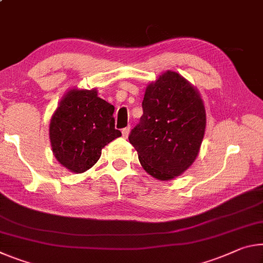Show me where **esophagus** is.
Wrapping results in <instances>:
<instances>
[{
    "mask_svg": "<svg viewBox=\"0 0 263 263\" xmlns=\"http://www.w3.org/2000/svg\"><path fill=\"white\" fill-rule=\"evenodd\" d=\"M130 130H131L130 126H127V127H124V128H123V130H122V135H123L124 138H127L128 135H130Z\"/></svg>",
    "mask_w": 263,
    "mask_h": 263,
    "instance_id": "34e87169",
    "label": "esophagus"
}]
</instances>
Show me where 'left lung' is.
Returning a JSON list of instances; mask_svg holds the SVG:
<instances>
[{"label": "left lung", "instance_id": "1", "mask_svg": "<svg viewBox=\"0 0 263 263\" xmlns=\"http://www.w3.org/2000/svg\"><path fill=\"white\" fill-rule=\"evenodd\" d=\"M144 114L128 140L143 168L158 180L180 176L198 157L206 128V111L198 90L174 71L148 84Z\"/></svg>", "mask_w": 263, "mask_h": 263}]
</instances>
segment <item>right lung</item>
I'll return each mask as SVG.
<instances>
[{"label":"right lung","instance_id":"obj_1","mask_svg":"<svg viewBox=\"0 0 263 263\" xmlns=\"http://www.w3.org/2000/svg\"><path fill=\"white\" fill-rule=\"evenodd\" d=\"M115 106L98 97L97 90L71 89L50 120L53 156L65 168L83 173L92 167L102 148L122 136L115 128Z\"/></svg>","mask_w":263,"mask_h":263}]
</instances>
